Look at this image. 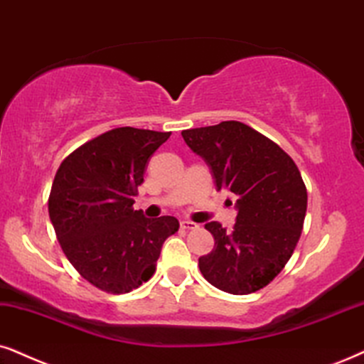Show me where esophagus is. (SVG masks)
<instances>
[{
	"instance_id": "obj_1",
	"label": "esophagus",
	"mask_w": 364,
	"mask_h": 364,
	"mask_svg": "<svg viewBox=\"0 0 364 364\" xmlns=\"http://www.w3.org/2000/svg\"><path fill=\"white\" fill-rule=\"evenodd\" d=\"M181 228H185V230H195V228H198V225H196L195 222H190V220H183V222H181Z\"/></svg>"
}]
</instances>
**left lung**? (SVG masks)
<instances>
[{
	"mask_svg": "<svg viewBox=\"0 0 364 364\" xmlns=\"http://www.w3.org/2000/svg\"><path fill=\"white\" fill-rule=\"evenodd\" d=\"M181 136L208 164L216 190L237 196L232 230L218 222L205 225L215 247L198 259L201 274L235 296L260 291L291 259L304 225L307 191L296 163L274 141L237 121L188 129Z\"/></svg>",
	"mask_w": 364,
	"mask_h": 364,
	"instance_id": "1",
	"label": "left lung"
}]
</instances>
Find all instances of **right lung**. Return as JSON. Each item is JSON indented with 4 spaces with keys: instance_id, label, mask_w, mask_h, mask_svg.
I'll return each instance as SVG.
<instances>
[{
    "instance_id": "add662e5",
    "label": "right lung",
    "mask_w": 364,
    "mask_h": 364,
    "mask_svg": "<svg viewBox=\"0 0 364 364\" xmlns=\"http://www.w3.org/2000/svg\"><path fill=\"white\" fill-rule=\"evenodd\" d=\"M171 132L117 127L68 154L55 174L48 213L63 254L92 285L126 294L153 277L174 216L134 210L149 158Z\"/></svg>"
}]
</instances>
